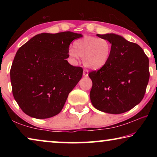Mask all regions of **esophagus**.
<instances>
[{
    "label": "esophagus",
    "instance_id": "1",
    "mask_svg": "<svg viewBox=\"0 0 157 157\" xmlns=\"http://www.w3.org/2000/svg\"><path fill=\"white\" fill-rule=\"evenodd\" d=\"M83 75L84 77H87L89 75V71L86 70V69H84L83 71Z\"/></svg>",
    "mask_w": 157,
    "mask_h": 157
}]
</instances>
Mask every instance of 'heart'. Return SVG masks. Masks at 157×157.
Masks as SVG:
<instances>
[{"mask_svg": "<svg viewBox=\"0 0 157 157\" xmlns=\"http://www.w3.org/2000/svg\"><path fill=\"white\" fill-rule=\"evenodd\" d=\"M112 45L107 39L93 36H85L76 40L73 48L69 50L71 57L77 59L82 57L85 66L100 69L104 67L110 59Z\"/></svg>", "mask_w": 157, "mask_h": 157, "instance_id": "1", "label": "heart"}]
</instances>
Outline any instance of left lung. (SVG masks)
I'll return each mask as SVG.
<instances>
[{
  "label": "left lung",
  "instance_id": "obj_1",
  "mask_svg": "<svg viewBox=\"0 0 157 157\" xmlns=\"http://www.w3.org/2000/svg\"><path fill=\"white\" fill-rule=\"evenodd\" d=\"M112 45L104 67L89 73L93 86L90 98L95 108L119 114L132 109L144 97L150 71L149 59L139 45L115 34H97Z\"/></svg>",
  "mask_w": 157,
  "mask_h": 157
}]
</instances>
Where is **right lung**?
<instances>
[{"instance_id":"add662e5","label":"right lung","mask_w":157,"mask_h":157,"mask_svg":"<svg viewBox=\"0 0 157 157\" xmlns=\"http://www.w3.org/2000/svg\"><path fill=\"white\" fill-rule=\"evenodd\" d=\"M82 36L70 31L41 33L19 48L10 79L14 99L25 113L44 119L62 111L83 73L82 67L66 59L71 42Z\"/></svg>"}]
</instances>
